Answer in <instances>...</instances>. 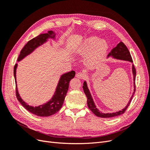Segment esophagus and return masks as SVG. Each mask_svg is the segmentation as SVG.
Instances as JSON below:
<instances>
[{
	"label": "esophagus",
	"mask_w": 150,
	"mask_h": 150,
	"mask_svg": "<svg viewBox=\"0 0 150 150\" xmlns=\"http://www.w3.org/2000/svg\"><path fill=\"white\" fill-rule=\"evenodd\" d=\"M86 76V74L85 72H83V71H80V72H78V73L76 74V77L79 79H84L85 77Z\"/></svg>",
	"instance_id": "34e87169"
}]
</instances>
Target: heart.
<instances>
[{"label":"heart","instance_id":"obj_1","mask_svg":"<svg viewBox=\"0 0 150 150\" xmlns=\"http://www.w3.org/2000/svg\"><path fill=\"white\" fill-rule=\"evenodd\" d=\"M99 40L96 37H93L88 39L86 41L85 47L84 49V51H88L94 46ZM108 49V45L104 40H100L93 48V51L91 52L89 55L86 57V62L88 64H93L98 61L102 59V57L105 54Z\"/></svg>","mask_w":150,"mask_h":150}]
</instances>
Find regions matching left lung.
I'll return each instance as SVG.
<instances>
[{"instance_id":"8db88e82","label":"left lung","mask_w":150,"mask_h":150,"mask_svg":"<svg viewBox=\"0 0 150 150\" xmlns=\"http://www.w3.org/2000/svg\"><path fill=\"white\" fill-rule=\"evenodd\" d=\"M108 56H112L114 58L117 59H121V60H125V61H130L131 62H133V59L132 57H131V56L130 54V52L129 51L128 49L127 48V47L126 46V45L122 42H120L117 45L116 47H115V48H113L111 52L109 53ZM133 80H134V92L133 93V95L131 96L129 101L128 102V103L127 104V105L126 106V107L122 109V110L116 112H112V113H103L102 112L99 111V110L96 108V105L93 101V99L92 98L91 95V93L89 92V91L88 88L87 86V84H86V81H84L83 83V90L84 92L86 94V97H87V104L88 108H89V110L91 111L94 114L98 116V117H115V116H119L120 115L123 114V113L126 111V110H127V108L129 106V104L131 102V100H132L133 95L136 91V86H135V78H136V69L134 67V66L133 64Z\"/></svg>"}]
</instances>
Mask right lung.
Returning <instances> with one entry per match:
<instances>
[{
	"instance_id": "obj_1",
	"label": "right lung",
	"mask_w": 150,
	"mask_h": 150,
	"mask_svg": "<svg viewBox=\"0 0 150 150\" xmlns=\"http://www.w3.org/2000/svg\"><path fill=\"white\" fill-rule=\"evenodd\" d=\"M54 34V33L52 30H50L47 34H40L38 35L37 37L30 40L25 45L24 47L22 49L17 61H19L24 57L28 56V54L33 52L36 47H38V46H40V45H42L44 42H46L49 38H54L55 35L54 34L53 36L52 35ZM17 66V64H16L14 66V68H13V75H14L16 84ZM74 76L75 71H74L67 72V73L62 75L61 79H59V81L56 92L54 93L52 98L46 104H42L41 106L33 107L27 104L20 97L19 93H18L16 84V94L17 99L24 108H25L27 110L35 115L41 117H47L54 115L55 113L59 111V110L61 108L63 103H64V99L66 96L68 88H69V82L71 79L74 78Z\"/></svg>"
}]
</instances>
